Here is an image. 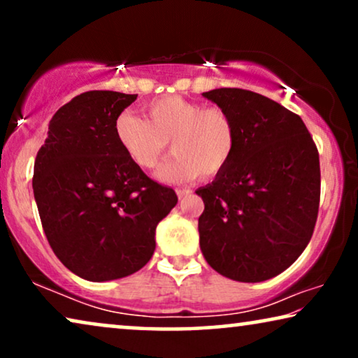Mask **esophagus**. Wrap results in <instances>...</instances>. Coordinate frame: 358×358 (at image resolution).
Here are the masks:
<instances>
[{
    "label": "esophagus",
    "mask_w": 358,
    "mask_h": 358,
    "mask_svg": "<svg viewBox=\"0 0 358 358\" xmlns=\"http://www.w3.org/2000/svg\"><path fill=\"white\" fill-rule=\"evenodd\" d=\"M176 192H178L179 199H184V197H187V195L192 194V190H190V189H178Z\"/></svg>",
    "instance_id": "34e87169"
}]
</instances>
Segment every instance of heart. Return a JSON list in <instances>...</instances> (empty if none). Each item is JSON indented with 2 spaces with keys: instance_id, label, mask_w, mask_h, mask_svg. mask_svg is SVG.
<instances>
[{
  "instance_id": "b5f03b06",
  "label": "heart",
  "mask_w": 358,
  "mask_h": 358,
  "mask_svg": "<svg viewBox=\"0 0 358 358\" xmlns=\"http://www.w3.org/2000/svg\"><path fill=\"white\" fill-rule=\"evenodd\" d=\"M146 119L124 110L114 122L122 151L141 169H153L171 148L174 155L156 178L163 182H187L202 174H222L236 148V129L220 107H203L180 96H164L145 106Z\"/></svg>"
}]
</instances>
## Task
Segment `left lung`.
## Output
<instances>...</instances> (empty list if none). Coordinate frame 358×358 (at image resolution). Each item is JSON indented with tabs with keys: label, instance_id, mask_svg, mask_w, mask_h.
<instances>
[{
	"label": "left lung",
	"instance_id": "1",
	"mask_svg": "<svg viewBox=\"0 0 358 358\" xmlns=\"http://www.w3.org/2000/svg\"><path fill=\"white\" fill-rule=\"evenodd\" d=\"M203 97L231 117L236 148L227 169L195 190L205 261L223 277L278 275L310 243L321 192L320 155L306 125L257 92L220 87Z\"/></svg>",
	"mask_w": 358,
	"mask_h": 358
}]
</instances>
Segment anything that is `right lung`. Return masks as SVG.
I'll use <instances>...</instances> for the list:
<instances>
[{
    "instance_id": "obj_1",
    "label": "right lung",
    "mask_w": 358,
    "mask_h": 358,
    "mask_svg": "<svg viewBox=\"0 0 358 358\" xmlns=\"http://www.w3.org/2000/svg\"><path fill=\"white\" fill-rule=\"evenodd\" d=\"M136 94L87 91L62 106L34 164V197L63 266L91 282L140 271L178 195L150 179L117 143L114 122Z\"/></svg>"
}]
</instances>
